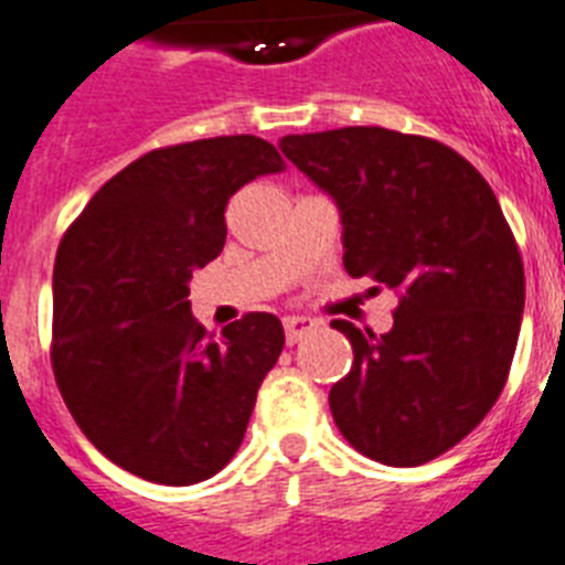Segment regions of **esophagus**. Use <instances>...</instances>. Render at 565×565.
Listing matches in <instances>:
<instances>
[{"mask_svg":"<svg viewBox=\"0 0 565 565\" xmlns=\"http://www.w3.org/2000/svg\"><path fill=\"white\" fill-rule=\"evenodd\" d=\"M318 329V320L312 318H284V334H287V343H298L301 338H307L309 332Z\"/></svg>","mask_w":565,"mask_h":565,"instance_id":"esophagus-1","label":"esophagus"}]
</instances>
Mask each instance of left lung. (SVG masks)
<instances>
[{"mask_svg": "<svg viewBox=\"0 0 565 565\" xmlns=\"http://www.w3.org/2000/svg\"><path fill=\"white\" fill-rule=\"evenodd\" d=\"M281 151L338 202L345 273L399 295L385 334L332 320L354 352L329 391L334 425L369 459L425 465L490 414L510 377L515 236L484 177L430 137L345 126L287 135Z\"/></svg>", "mask_w": 565, "mask_h": 565, "instance_id": "8db88e82", "label": "left lung"}]
</instances>
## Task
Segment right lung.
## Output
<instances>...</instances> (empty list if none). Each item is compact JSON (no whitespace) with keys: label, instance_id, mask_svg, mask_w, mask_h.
<instances>
[{"label":"right lung","instance_id":"right-lung-1","mask_svg":"<svg viewBox=\"0 0 565 565\" xmlns=\"http://www.w3.org/2000/svg\"><path fill=\"white\" fill-rule=\"evenodd\" d=\"M253 135L154 149L111 177L67 227L53 267V374L109 461L154 484L222 470L245 439L281 320L247 312L222 338L196 323L194 270L225 247L227 200L284 171Z\"/></svg>","mask_w":565,"mask_h":565}]
</instances>
